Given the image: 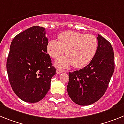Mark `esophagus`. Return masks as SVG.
Segmentation results:
<instances>
[{
  "label": "esophagus",
  "mask_w": 124,
  "mask_h": 124,
  "mask_svg": "<svg viewBox=\"0 0 124 124\" xmlns=\"http://www.w3.org/2000/svg\"><path fill=\"white\" fill-rule=\"evenodd\" d=\"M63 72H64V70H63L61 69H57V74H61V73Z\"/></svg>",
  "instance_id": "1"
}]
</instances>
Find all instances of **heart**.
I'll return each instance as SVG.
<instances>
[{"instance_id": "heart-1", "label": "heart", "mask_w": 124, "mask_h": 124, "mask_svg": "<svg viewBox=\"0 0 124 124\" xmlns=\"http://www.w3.org/2000/svg\"><path fill=\"white\" fill-rule=\"evenodd\" d=\"M59 41L51 39L47 46V52L54 59H57L65 52L67 55L56 61L57 66L67 68L70 65L81 68L87 65L96 54L98 40L93 34H85L74 31H65L58 36Z\"/></svg>"}]
</instances>
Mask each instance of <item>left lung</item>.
<instances>
[{"instance_id": "8db88e82", "label": "left lung", "mask_w": 124, "mask_h": 124, "mask_svg": "<svg viewBox=\"0 0 124 124\" xmlns=\"http://www.w3.org/2000/svg\"><path fill=\"white\" fill-rule=\"evenodd\" d=\"M98 49L87 66L69 72V96L80 105L92 104L101 99L108 87L114 71V54L111 44L101 35Z\"/></svg>"}]
</instances>
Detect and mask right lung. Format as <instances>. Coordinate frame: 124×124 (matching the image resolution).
Masks as SVG:
<instances>
[{"instance_id": "obj_1", "label": "right lung", "mask_w": 124, "mask_h": 124, "mask_svg": "<svg viewBox=\"0 0 124 124\" xmlns=\"http://www.w3.org/2000/svg\"><path fill=\"white\" fill-rule=\"evenodd\" d=\"M48 39L45 28L33 26L17 34L12 41L7 71L12 90L26 102L41 101L56 74L47 54Z\"/></svg>"}]
</instances>
